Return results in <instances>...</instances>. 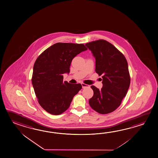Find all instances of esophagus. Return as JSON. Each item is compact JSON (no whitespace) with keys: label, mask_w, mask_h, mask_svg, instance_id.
Instances as JSON below:
<instances>
[{"label":"esophagus","mask_w":158,"mask_h":158,"mask_svg":"<svg viewBox=\"0 0 158 158\" xmlns=\"http://www.w3.org/2000/svg\"><path fill=\"white\" fill-rule=\"evenodd\" d=\"M81 86H82V88H87V87H89V85H87V84H84V83H81Z\"/></svg>","instance_id":"1"}]
</instances>
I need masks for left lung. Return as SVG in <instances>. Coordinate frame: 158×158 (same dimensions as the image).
<instances>
[{"instance_id": "left-lung-1", "label": "left lung", "mask_w": 158, "mask_h": 158, "mask_svg": "<svg viewBox=\"0 0 158 158\" xmlns=\"http://www.w3.org/2000/svg\"><path fill=\"white\" fill-rule=\"evenodd\" d=\"M96 59L95 71L102 77L101 90L92 85L94 96L90 106L97 113L106 114L118 107L128 90L131 78L126 57L115 47L105 40L85 44Z\"/></svg>"}]
</instances>
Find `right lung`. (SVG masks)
I'll list each match as a JSON object with an SVG mask.
<instances>
[{
	"label": "right lung",
	"mask_w": 158,
	"mask_h": 158,
	"mask_svg": "<svg viewBox=\"0 0 158 158\" xmlns=\"http://www.w3.org/2000/svg\"><path fill=\"white\" fill-rule=\"evenodd\" d=\"M86 50L83 44L57 43L45 49L36 60L32 86L39 105L47 112L55 115L61 114L82 88L81 84L63 81V74L70 73L72 60Z\"/></svg>",
	"instance_id": "add662e5"
}]
</instances>
